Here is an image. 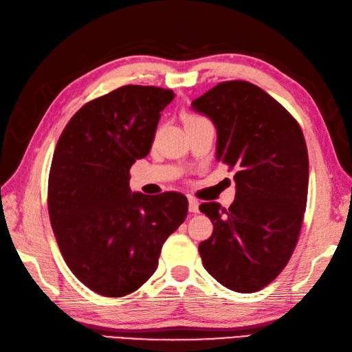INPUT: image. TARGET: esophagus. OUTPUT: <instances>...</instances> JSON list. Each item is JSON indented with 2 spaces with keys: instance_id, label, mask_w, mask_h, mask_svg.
I'll return each instance as SVG.
<instances>
[{
  "instance_id": "34e87169",
  "label": "esophagus",
  "mask_w": 352,
  "mask_h": 352,
  "mask_svg": "<svg viewBox=\"0 0 352 352\" xmlns=\"http://www.w3.org/2000/svg\"><path fill=\"white\" fill-rule=\"evenodd\" d=\"M188 210L190 213H199V202L193 196H188Z\"/></svg>"
}]
</instances>
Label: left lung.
<instances>
[{
	"label": "left lung",
	"mask_w": 352,
	"mask_h": 352,
	"mask_svg": "<svg viewBox=\"0 0 352 352\" xmlns=\"http://www.w3.org/2000/svg\"><path fill=\"white\" fill-rule=\"evenodd\" d=\"M213 121L216 157L236 168V199L199 210L213 234L199 243L205 270L237 293H256L287 267L308 196V150L300 125L267 91L247 81L217 84L191 102Z\"/></svg>",
	"instance_id": "1"
}]
</instances>
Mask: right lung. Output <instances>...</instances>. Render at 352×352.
Segmentation results:
<instances>
[{"label": "right lung", "mask_w": 352, "mask_h": 352, "mask_svg": "<svg viewBox=\"0 0 352 352\" xmlns=\"http://www.w3.org/2000/svg\"><path fill=\"white\" fill-rule=\"evenodd\" d=\"M171 90L122 85L79 109L59 136L49 175V216L72 273L105 297H122L157 268L188 211L182 193H131L130 167L150 153Z\"/></svg>", "instance_id": "1"}]
</instances>
